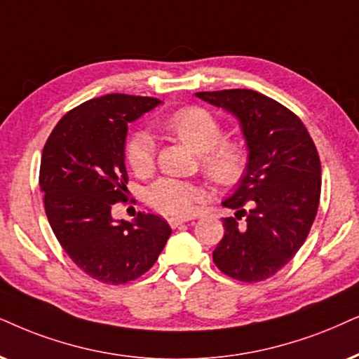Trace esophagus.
<instances>
[{
    "instance_id": "esophagus-1",
    "label": "esophagus",
    "mask_w": 359,
    "mask_h": 359,
    "mask_svg": "<svg viewBox=\"0 0 359 359\" xmlns=\"http://www.w3.org/2000/svg\"><path fill=\"white\" fill-rule=\"evenodd\" d=\"M167 222H169V225L172 226V229H177L179 225H182V224H185V222H189V219H185V217H170V219Z\"/></svg>"
}]
</instances>
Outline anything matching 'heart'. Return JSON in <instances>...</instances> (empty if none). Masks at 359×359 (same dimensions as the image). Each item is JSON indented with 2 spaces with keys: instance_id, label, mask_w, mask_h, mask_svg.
<instances>
[{
  "instance_id": "1",
  "label": "heart",
  "mask_w": 359,
  "mask_h": 359,
  "mask_svg": "<svg viewBox=\"0 0 359 359\" xmlns=\"http://www.w3.org/2000/svg\"><path fill=\"white\" fill-rule=\"evenodd\" d=\"M162 129L177 140L201 154V165L208 179L220 187L235 185L247 170V152L235 139H224L220 122L202 107H182L172 112ZM124 156L130 170L139 177L152 174L156 146L146 133L127 139ZM202 201L197 185L175 179H161L147 190L149 205L167 215H187Z\"/></svg>"
}]
</instances>
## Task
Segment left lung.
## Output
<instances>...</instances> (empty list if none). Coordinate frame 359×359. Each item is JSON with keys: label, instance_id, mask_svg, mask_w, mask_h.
Masks as SVG:
<instances>
[{"label": "left lung", "instance_id": "left-lung-1", "mask_svg": "<svg viewBox=\"0 0 359 359\" xmlns=\"http://www.w3.org/2000/svg\"><path fill=\"white\" fill-rule=\"evenodd\" d=\"M240 121L248 164L224 207V238L213 250L220 271L245 283L273 276L300 250L318 212L321 164L300 117L252 89L195 93ZM244 219V224L239 220Z\"/></svg>", "mask_w": 359, "mask_h": 359}]
</instances>
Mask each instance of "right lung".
<instances>
[{
  "label": "right lung",
  "instance_id": "add662e5",
  "mask_svg": "<svg viewBox=\"0 0 359 359\" xmlns=\"http://www.w3.org/2000/svg\"><path fill=\"white\" fill-rule=\"evenodd\" d=\"M154 97L107 94L74 107L53 129L41 156L39 187L57 242L86 275L122 285L144 275L172 230L154 213L114 220L126 202L127 124L152 111Z\"/></svg>",
  "mask_w": 359,
  "mask_h": 359
}]
</instances>
